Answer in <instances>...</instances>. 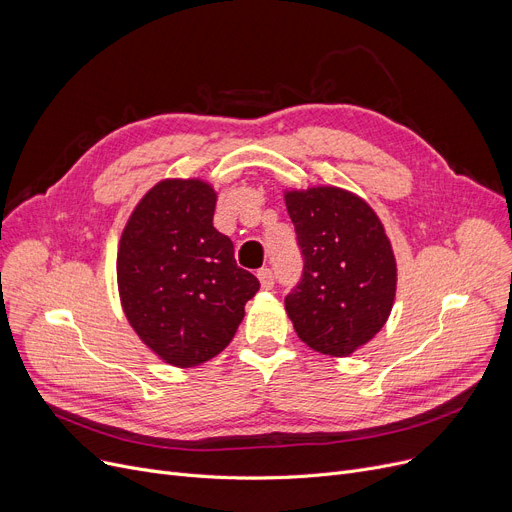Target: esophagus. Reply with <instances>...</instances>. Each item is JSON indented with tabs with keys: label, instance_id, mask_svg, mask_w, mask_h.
Segmentation results:
<instances>
[{
	"label": "esophagus",
	"instance_id": "obj_1",
	"mask_svg": "<svg viewBox=\"0 0 512 512\" xmlns=\"http://www.w3.org/2000/svg\"><path fill=\"white\" fill-rule=\"evenodd\" d=\"M257 278H259L263 290L274 288V272L270 270V267H261V270L257 272Z\"/></svg>",
	"mask_w": 512,
	"mask_h": 512
}]
</instances>
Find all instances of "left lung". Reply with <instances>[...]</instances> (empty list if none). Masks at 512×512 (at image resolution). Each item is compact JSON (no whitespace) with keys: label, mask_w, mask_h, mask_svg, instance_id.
<instances>
[{"label":"left lung","mask_w":512,"mask_h":512,"mask_svg":"<svg viewBox=\"0 0 512 512\" xmlns=\"http://www.w3.org/2000/svg\"><path fill=\"white\" fill-rule=\"evenodd\" d=\"M303 276L284 299L313 351L346 357L378 334L396 292V261L375 211L334 186L286 193Z\"/></svg>","instance_id":"left-lung-1"}]
</instances>
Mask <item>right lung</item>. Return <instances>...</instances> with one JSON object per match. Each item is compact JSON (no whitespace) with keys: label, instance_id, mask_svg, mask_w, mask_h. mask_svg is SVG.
Here are the masks:
<instances>
[{"label":"right lung","instance_id":"obj_1","mask_svg":"<svg viewBox=\"0 0 512 512\" xmlns=\"http://www.w3.org/2000/svg\"><path fill=\"white\" fill-rule=\"evenodd\" d=\"M215 193L201 180H164L122 232L118 288L141 340L176 367L230 344L259 280L236 265L232 240L213 228Z\"/></svg>","mask_w":512,"mask_h":512}]
</instances>
